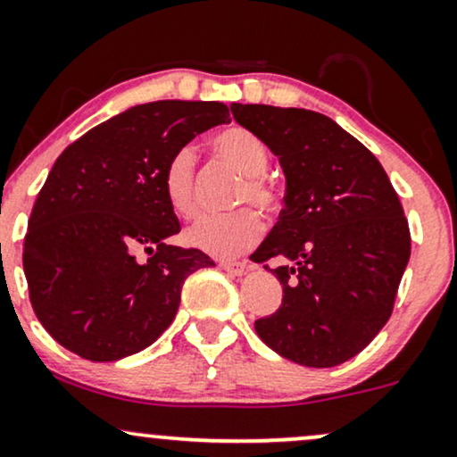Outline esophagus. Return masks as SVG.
<instances>
[{
  "label": "esophagus",
  "mask_w": 457,
  "mask_h": 457,
  "mask_svg": "<svg viewBox=\"0 0 457 457\" xmlns=\"http://www.w3.org/2000/svg\"><path fill=\"white\" fill-rule=\"evenodd\" d=\"M219 268L228 271L229 276H242L246 271V263H240V262H219Z\"/></svg>",
  "instance_id": "34e87169"
}]
</instances>
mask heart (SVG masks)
Instances as JSON below:
<instances>
[{"label":"heart","mask_w":457,"mask_h":457,"mask_svg":"<svg viewBox=\"0 0 457 457\" xmlns=\"http://www.w3.org/2000/svg\"><path fill=\"white\" fill-rule=\"evenodd\" d=\"M209 145L217 160L245 177L236 194V204H255L265 212L280 209L278 189L265 177L270 169V154L253 132L240 126H228L211 137ZM162 189L169 206L179 217H198L195 154L192 147H181L170 155L162 170ZM262 236V215L255 209H240L225 217H204L187 229L186 240L212 257L232 259L255 246Z\"/></svg>","instance_id":"1"}]
</instances>
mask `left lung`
<instances>
[{
  "label": "left lung",
  "mask_w": 457,
  "mask_h": 457,
  "mask_svg": "<svg viewBox=\"0 0 457 457\" xmlns=\"http://www.w3.org/2000/svg\"><path fill=\"white\" fill-rule=\"evenodd\" d=\"M232 113L278 155L287 177L285 209L255 253L257 263L282 259L270 270L282 303L255 331L297 365H342L395 308L411 255L401 200L378 158L327 115L240 103Z\"/></svg>",
  "instance_id": "1"
}]
</instances>
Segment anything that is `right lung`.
Listing matches in <instances>:
<instances>
[{"mask_svg": "<svg viewBox=\"0 0 457 457\" xmlns=\"http://www.w3.org/2000/svg\"><path fill=\"white\" fill-rule=\"evenodd\" d=\"M229 122L223 103L155 101L73 141L39 189L22 246L29 299L46 331L86 361L152 345L175 319L189 274L215 265L181 232L162 170L200 132Z\"/></svg>", "mask_w": 457, "mask_h": 457, "instance_id": "right-lung-1", "label": "right lung"}]
</instances>
